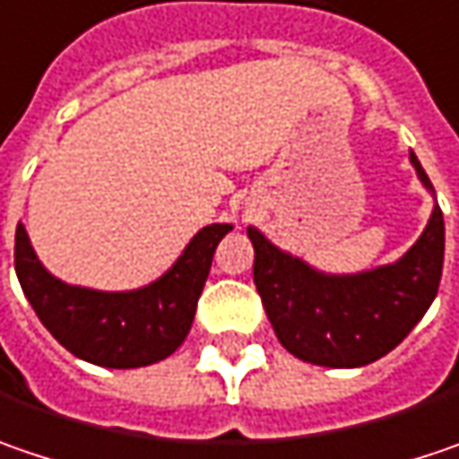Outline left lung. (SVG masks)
Wrapping results in <instances>:
<instances>
[{
	"mask_svg": "<svg viewBox=\"0 0 459 459\" xmlns=\"http://www.w3.org/2000/svg\"><path fill=\"white\" fill-rule=\"evenodd\" d=\"M420 184L434 186L411 152ZM255 285L288 353L330 368L366 366L397 348L437 299L445 264V218L434 203L418 241L392 264L333 275L275 247L255 226Z\"/></svg>",
	"mask_w": 459,
	"mask_h": 459,
	"instance_id": "1",
	"label": "left lung"
}]
</instances>
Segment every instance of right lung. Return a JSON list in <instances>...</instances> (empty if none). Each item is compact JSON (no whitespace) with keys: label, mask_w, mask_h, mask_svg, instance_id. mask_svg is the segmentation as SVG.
I'll return each mask as SVG.
<instances>
[{"label":"right lung","mask_w":459,"mask_h":459,"mask_svg":"<svg viewBox=\"0 0 459 459\" xmlns=\"http://www.w3.org/2000/svg\"><path fill=\"white\" fill-rule=\"evenodd\" d=\"M233 229L212 223L195 233L181 256L134 290H95L54 278L28 230H14V273L43 327L77 359L106 368H140L169 359L189 335L215 247Z\"/></svg>","instance_id":"obj_1"}]
</instances>
